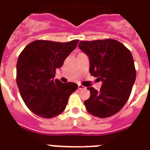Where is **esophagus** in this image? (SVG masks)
<instances>
[{"instance_id": "34e87169", "label": "esophagus", "mask_w": 150, "mask_h": 150, "mask_svg": "<svg viewBox=\"0 0 150 150\" xmlns=\"http://www.w3.org/2000/svg\"><path fill=\"white\" fill-rule=\"evenodd\" d=\"M85 88H86V87L83 86H82L81 84H78V89H79V90H84Z\"/></svg>"}]
</instances>
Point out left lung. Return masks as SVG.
Listing matches in <instances>:
<instances>
[{"label": "left lung", "mask_w": 150, "mask_h": 150, "mask_svg": "<svg viewBox=\"0 0 150 150\" xmlns=\"http://www.w3.org/2000/svg\"><path fill=\"white\" fill-rule=\"evenodd\" d=\"M90 60V74L103 83L100 90L90 92L84 101L86 110L100 118L110 117L127 102L136 80V69L130 51L116 40L80 41L78 45Z\"/></svg>", "instance_id": "left-lung-1"}]
</instances>
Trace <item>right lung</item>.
<instances>
[{"instance_id":"1","label":"right lung","mask_w":150,"mask_h":150,"mask_svg":"<svg viewBox=\"0 0 150 150\" xmlns=\"http://www.w3.org/2000/svg\"><path fill=\"white\" fill-rule=\"evenodd\" d=\"M79 40L67 43L35 40L30 43L17 62V84L26 106L34 114L53 118L65 110L77 84L54 80L57 69L76 48Z\"/></svg>"}]
</instances>
